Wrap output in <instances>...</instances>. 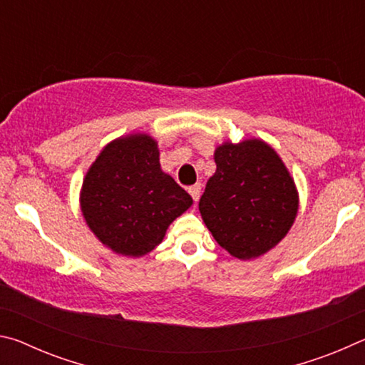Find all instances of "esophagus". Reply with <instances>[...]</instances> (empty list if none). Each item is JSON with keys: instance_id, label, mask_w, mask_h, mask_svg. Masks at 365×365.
<instances>
[{"instance_id": "obj_1", "label": "esophagus", "mask_w": 365, "mask_h": 365, "mask_svg": "<svg viewBox=\"0 0 365 365\" xmlns=\"http://www.w3.org/2000/svg\"><path fill=\"white\" fill-rule=\"evenodd\" d=\"M188 193L191 195V197H193L195 201H197V200H200V195H201V185L195 183L193 187L188 188Z\"/></svg>"}]
</instances>
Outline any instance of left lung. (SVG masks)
<instances>
[{
	"label": "left lung",
	"mask_w": 365,
	"mask_h": 365,
	"mask_svg": "<svg viewBox=\"0 0 365 365\" xmlns=\"http://www.w3.org/2000/svg\"><path fill=\"white\" fill-rule=\"evenodd\" d=\"M217 169L206 183L200 212L209 232L233 257L265 255L287 237L299 196L287 165L259 138L215 148Z\"/></svg>",
	"instance_id": "8db88e82"
}]
</instances>
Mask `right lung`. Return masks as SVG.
Instances as JSON below:
<instances>
[{
    "label": "right lung",
    "mask_w": 365,
    "mask_h": 365,
    "mask_svg": "<svg viewBox=\"0 0 365 365\" xmlns=\"http://www.w3.org/2000/svg\"><path fill=\"white\" fill-rule=\"evenodd\" d=\"M191 205L187 191L160 169L158 141L146 133L104 146L80 190L90 230L109 250L128 257L151 252Z\"/></svg>",
    "instance_id": "1"
}]
</instances>
